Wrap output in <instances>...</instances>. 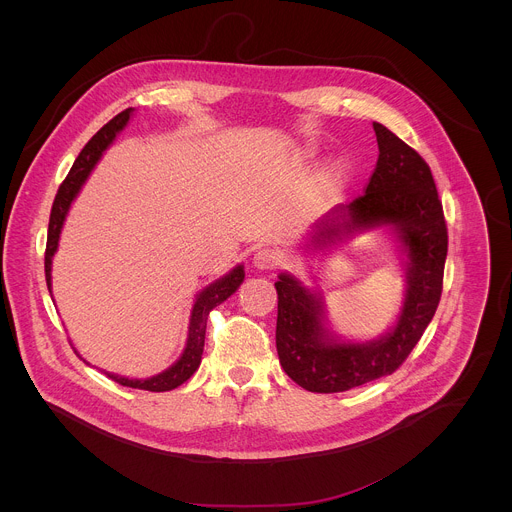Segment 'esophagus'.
Instances as JSON below:
<instances>
[{
	"label": "esophagus",
	"instance_id": "obj_1",
	"mask_svg": "<svg viewBox=\"0 0 512 512\" xmlns=\"http://www.w3.org/2000/svg\"><path fill=\"white\" fill-rule=\"evenodd\" d=\"M280 264H282V256L274 248H260L254 254V266L258 270H274Z\"/></svg>",
	"mask_w": 512,
	"mask_h": 512
}]
</instances>
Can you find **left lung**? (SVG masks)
Here are the masks:
<instances>
[{
	"label": "left lung",
	"mask_w": 512,
	"mask_h": 512,
	"mask_svg": "<svg viewBox=\"0 0 512 512\" xmlns=\"http://www.w3.org/2000/svg\"><path fill=\"white\" fill-rule=\"evenodd\" d=\"M372 128L378 159L365 195L335 207L311 238L321 248L355 230L392 224L410 260L404 307L386 337L335 343L321 323V299L282 274L276 282V349L286 374L309 392H345L398 370L430 325L443 290L447 224L430 165L382 124Z\"/></svg>",
	"instance_id": "8db88e82"
}]
</instances>
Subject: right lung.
Instances as JSON below:
<instances>
[{"label": "right lung", "mask_w": 512, "mask_h": 512, "mask_svg": "<svg viewBox=\"0 0 512 512\" xmlns=\"http://www.w3.org/2000/svg\"><path fill=\"white\" fill-rule=\"evenodd\" d=\"M132 108L120 112L118 116H114L106 126H102L86 146L82 147V151L78 153L76 161H74L67 179L61 183L53 209H51V219H49V234H47V248H45V280H47V288H51V258L57 252L59 246V234L63 228L65 217L69 213V207L73 203L80 185L86 181L88 173L92 171V167L96 165V161L100 159V155L104 153V149L110 146L116 138V134L128 124L130 116H132ZM244 280V268L236 266L230 274H226L224 278L217 280L215 284H211L207 290L199 293L195 305H193V313H191V323H189V339H187V347L181 355V359L167 368L165 372L151 376L146 380H130L124 376H116L106 372L108 378H112L114 382L122 384V386H130V388H140V390H149V392H167L173 390L177 386H181L185 380H189L193 376V372L201 365V355H203V347H205V331H207V319L209 313L220 305L224 299H228L232 293L240 288Z\"/></svg>", "instance_id": "right-lung-1"}]
</instances>
